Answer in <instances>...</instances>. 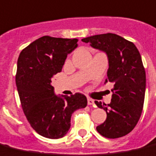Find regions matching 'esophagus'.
Here are the masks:
<instances>
[{"mask_svg":"<svg viewBox=\"0 0 156 156\" xmlns=\"http://www.w3.org/2000/svg\"><path fill=\"white\" fill-rule=\"evenodd\" d=\"M87 104L88 105H94V101H93V99L91 98H87Z\"/></svg>","mask_w":156,"mask_h":156,"instance_id":"obj_1","label":"esophagus"}]
</instances>
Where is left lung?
Returning <instances> with one entry per match:
<instances>
[{
    "instance_id": "1",
    "label": "left lung",
    "mask_w": 156,
    "mask_h": 156,
    "mask_svg": "<svg viewBox=\"0 0 156 156\" xmlns=\"http://www.w3.org/2000/svg\"><path fill=\"white\" fill-rule=\"evenodd\" d=\"M107 53V79L113 83L110 104L95 101L107 112V119L97 126L102 136L116 139L130 133L143 110L146 92V71L139 50L133 43L112 33L96 34L82 40Z\"/></svg>"
}]
</instances>
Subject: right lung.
Listing matches in <instances>:
<instances>
[{
    "label": "right lung",
    "instance_id": "1",
    "mask_svg": "<svg viewBox=\"0 0 156 156\" xmlns=\"http://www.w3.org/2000/svg\"><path fill=\"white\" fill-rule=\"evenodd\" d=\"M77 42L78 39L45 35L25 47L18 58L16 83L23 112L31 127L46 138L63 137L70 128L72 114L87 104L82 93L58 97L50 84Z\"/></svg>",
    "mask_w": 156,
    "mask_h": 156
}]
</instances>
